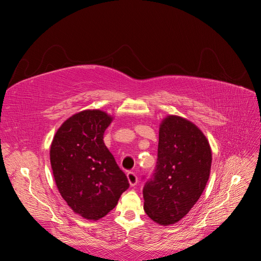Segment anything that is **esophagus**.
Here are the masks:
<instances>
[{"mask_svg":"<svg viewBox=\"0 0 261 261\" xmlns=\"http://www.w3.org/2000/svg\"><path fill=\"white\" fill-rule=\"evenodd\" d=\"M127 179H128V183L130 186H135L138 183V177L136 176V174L134 172L127 173Z\"/></svg>","mask_w":261,"mask_h":261,"instance_id":"1","label":"esophagus"}]
</instances>
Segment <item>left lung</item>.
Here are the masks:
<instances>
[{
    "mask_svg": "<svg viewBox=\"0 0 261 261\" xmlns=\"http://www.w3.org/2000/svg\"><path fill=\"white\" fill-rule=\"evenodd\" d=\"M209 141L197 125L167 115L159 126L158 162L144 187V209L155 223H177L198 201L210 176Z\"/></svg>",
    "mask_w": 261,
    "mask_h": 261,
    "instance_id": "8db88e82",
    "label": "left lung"
}]
</instances>
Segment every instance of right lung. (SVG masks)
<instances>
[{"mask_svg": "<svg viewBox=\"0 0 261 261\" xmlns=\"http://www.w3.org/2000/svg\"><path fill=\"white\" fill-rule=\"evenodd\" d=\"M113 120L102 110H84L60 126L51 144L55 184L68 207L86 220L107 216L129 186L103 141Z\"/></svg>", "mask_w": 261, "mask_h": 261, "instance_id": "add662e5", "label": "right lung"}]
</instances>
